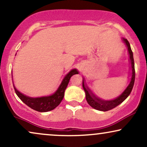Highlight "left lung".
Returning <instances> with one entry per match:
<instances>
[{
	"label": "left lung",
	"instance_id": "8db88e82",
	"mask_svg": "<svg viewBox=\"0 0 147 147\" xmlns=\"http://www.w3.org/2000/svg\"><path fill=\"white\" fill-rule=\"evenodd\" d=\"M123 40L124 42L125 45L127 47V50L129 55V60H130L131 67H132V78H131V81L129 82V85L125 88V90L123 91L122 94L119 96L117 98L111 100H104L102 99L98 98V97L95 96L90 90V89L87 87L86 85L84 84V80H83L82 86L83 88L85 91L86 93V98L88 103L89 105H90L92 108L98 110V111H107L109 110H111L112 109L115 108V107L121 104L123 100H125L127 96H129L130 92H132V90L134 86V80H135V69H134V57H133V53L131 49L130 45H129V42L127 41V39L123 38Z\"/></svg>",
	"mask_w": 147,
	"mask_h": 147
}]
</instances>
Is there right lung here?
Masks as SVG:
<instances>
[{
    "instance_id": "obj_1",
    "label": "right lung",
    "mask_w": 147,
    "mask_h": 147,
    "mask_svg": "<svg viewBox=\"0 0 147 147\" xmlns=\"http://www.w3.org/2000/svg\"><path fill=\"white\" fill-rule=\"evenodd\" d=\"M78 71L76 69H74L70 71L63 80L61 84L59 87L58 88L56 92L54 94L48 96H42L38 97V98H32L23 94L22 93L17 90L15 87H14L15 93L18 95L19 98L24 102L25 104L27 105L28 107L32 108V109L39 112H47L51 110L54 109L59 105L61 102L64 97V93L67 86L68 83H69V80L71 77L74 74H78Z\"/></svg>"
}]
</instances>
